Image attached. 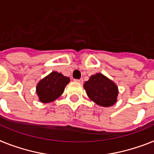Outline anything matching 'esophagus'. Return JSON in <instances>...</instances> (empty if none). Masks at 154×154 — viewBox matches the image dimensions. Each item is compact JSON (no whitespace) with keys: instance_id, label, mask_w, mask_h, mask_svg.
<instances>
[{"instance_id":"1","label":"esophagus","mask_w":154,"mask_h":154,"mask_svg":"<svg viewBox=\"0 0 154 154\" xmlns=\"http://www.w3.org/2000/svg\"><path fill=\"white\" fill-rule=\"evenodd\" d=\"M74 82H78V83H81V84H82V82H83V79H75Z\"/></svg>"}]
</instances>
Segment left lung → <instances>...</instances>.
Listing matches in <instances>:
<instances>
[{
	"mask_svg": "<svg viewBox=\"0 0 154 154\" xmlns=\"http://www.w3.org/2000/svg\"><path fill=\"white\" fill-rule=\"evenodd\" d=\"M84 88L89 98L99 106L108 107L117 101V85L102 73L91 76L85 82Z\"/></svg>",
	"mask_w": 154,
	"mask_h": 154,
	"instance_id": "1",
	"label": "left lung"
}]
</instances>
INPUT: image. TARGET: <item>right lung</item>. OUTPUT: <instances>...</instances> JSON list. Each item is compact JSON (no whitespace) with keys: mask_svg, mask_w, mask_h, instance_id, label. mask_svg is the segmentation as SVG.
<instances>
[{"mask_svg":"<svg viewBox=\"0 0 154 154\" xmlns=\"http://www.w3.org/2000/svg\"><path fill=\"white\" fill-rule=\"evenodd\" d=\"M69 77L57 72H52L38 82L36 93L39 101L43 103L56 100L64 92V88L69 83Z\"/></svg>","mask_w":154,"mask_h":154,"instance_id":"right-lung-1","label":"right lung"}]
</instances>
